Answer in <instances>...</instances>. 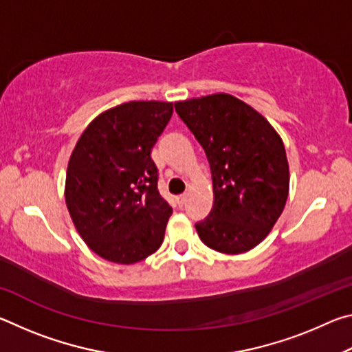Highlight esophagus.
Here are the masks:
<instances>
[{"instance_id":"obj_1","label":"esophagus","mask_w":352,"mask_h":352,"mask_svg":"<svg viewBox=\"0 0 352 352\" xmlns=\"http://www.w3.org/2000/svg\"><path fill=\"white\" fill-rule=\"evenodd\" d=\"M186 199H188L186 195H178V197L175 199V200H177V205L180 206V208H183V205L186 204Z\"/></svg>"}]
</instances>
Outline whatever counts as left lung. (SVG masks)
<instances>
[{
    "mask_svg": "<svg viewBox=\"0 0 352 352\" xmlns=\"http://www.w3.org/2000/svg\"><path fill=\"white\" fill-rule=\"evenodd\" d=\"M175 111L210 162L212 210L195 223L201 242L241 254L265 239L289 195V162L281 136L252 105L216 93L175 102Z\"/></svg>",
    "mask_w": 352,
    "mask_h": 352,
    "instance_id": "8db88e82",
    "label": "left lung"
}]
</instances>
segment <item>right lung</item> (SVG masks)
Segmentation results:
<instances>
[{"label": "right lung", "mask_w": 352, "mask_h": 352, "mask_svg": "<svg viewBox=\"0 0 352 352\" xmlns=\"http://www.w3.org/2000/svg\"><path fill=\"white\" fill-rule=\"evenodd\" d=\"M174 111L172 102L130 100L100 113L71 153L65 201L83 242L115 264L157 252L172 214L158 192L151 157Z\"/></svg>", "instance_id": "right-lung-1"}]
</instances>
